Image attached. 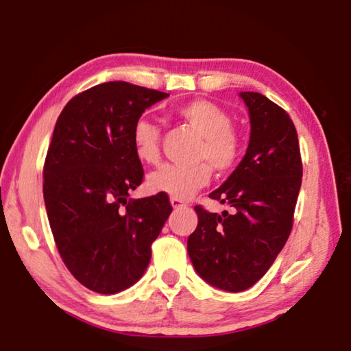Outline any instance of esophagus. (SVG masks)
<instances>
[{
  "label": "esophagus",
  "instance_id": "esophagus-1",
  "mask_svg": "<svg viewBox=\"0 0 351 351\" xmlns=\"http://www.w3.org/2000/svg\"><path fill=\"white\" fill-rule=\"evenodd\" d=\"M170 204H171V206H173L175 210H180V208H184V206H187L186 202H182L180 199H170Z\"/></svg>",
  "mask_w": 351,
  "mask_h": 351
}]
</instances>
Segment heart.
Returning a JSON list of instances; mask_svg holds the SVG:
<instances>
[{
	"label": "heart",
	"instance_id": "b5f03b06",
	"mask_svg": "<svg viewBox=\"0 0 351 351\" xmlns=\"http://www.w3.org/2000/svg\"><path fill=\"white\" fill-rule=\"evenodd\" d=\"M176 117L202 136L192 165L165 164L147 176L146 186L154 194L171 199H191L208 184L211 169L227 173L239 164L241 141L235 135L229 112L208 100H192L176 110ZM132 145L135 156L145 164H157L160 159V127L146 117H140L132 127Z\"/></svg>",
	"mask_w": 351,
	"mask_h": 351
}]
</instances>
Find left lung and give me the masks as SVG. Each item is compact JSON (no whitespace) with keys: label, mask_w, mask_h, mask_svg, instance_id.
<instances>
[{"label":"left lung","mask_w":351,"mask_h":351,"mask_svg":"<svg viewBox=\"0 0 351 351\" xmlns=\"http://www.w3.org/2000/svg\"><path fill=\"white\" fill-rule=\"evenodd\" d=\"M250 112V145L211 199L234 213L195 206L199 224L187 239L195 272L216 288L240 293L263 278L293 229L302 182L298 132L283 108L258 92H241Z\"/></svg>","instance_id":"8db88e82"}]
</instances>
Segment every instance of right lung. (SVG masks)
<instances>
[{
	"label": "right lung",
	"mask_w": 351,
	"mask_h": 351,
	"mask_svg": "<svg viewBox=\"0 0 351 351\" xmlns=\"http://www.w3.org/2000/svg\"><path fill=\"white\" fill-rule=\"evenodd\" d=\"M167 97L103 82L73 97L53 128L43 171L49 224L68 270L95 293H121L141 278L171 213L165 194L128 199L145 175L132 127Z\"/></svg>",
	"instance_id": "1"
}]
</instances>
